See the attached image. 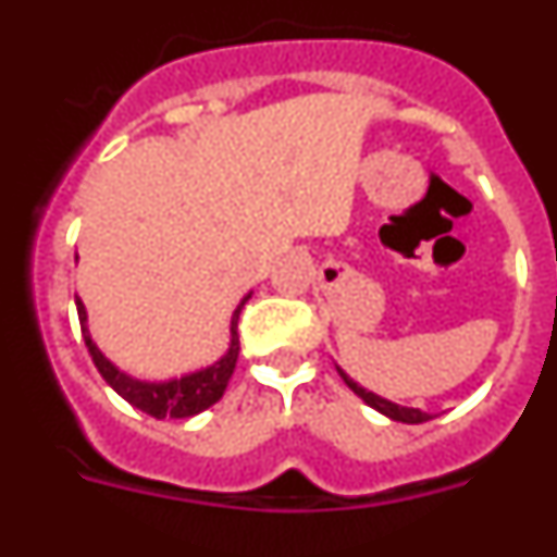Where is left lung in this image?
Here are the masks:
<instances>
[{"label": "left lung", "instance_id": "obj_1", "mask_svg": "<svg viewBox=\"0 0 557 557\" xmlns=\"http://www.w3.org/2000/svg\"><path fill=\"white\" fill-rule=\"evenodd\" d=\"M339 376H343V382H346L348 387H351L354 393H357L359 398H362V401H366V405H371L373 410H379V412H385V416H391L393 421H401V424H424V421H430V412H424V410H412V407H398V405H393V401H387V398H379V396H373V393H368L366 387H359L357 382H354V379H348L346 373L339 371Z\"/></svg>", "mask_w": 557, "mask_h": 557}]
</instances>
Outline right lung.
Listing matches in <instances>:
<instances>
[{
  "label": "right lung",
  "mask_w": 557,
  "mask_h": 557,
  "mask_svg": "<svg viewBox=\"0 0 557 557\" xmlns=\"http://www.w3.org/2000/svg\"><path fill=\"white\" fill-rule=\"evenodd\" d=\"M245 304V301H243ZM243 304L236 307L234 318H231V348L220 362H214L206 371L191 373V376L175 379V382H164V385H145V382H136V379L125 376L116 368L97 351V346L88 337L86 329V309L77 301V318H81L83 339H86V348L95 359L97 371L102 373L108 385L125 398L127 405H133L136 410L147 412L152 418H189L198 416V412L209 410L211 405H218L223 398L225 387H228V379L234 376L236 357H239V332H236V321H239V312H243Z\"/></svg>",
  "instance_id": "right-lung-1"
}]
</instances>
